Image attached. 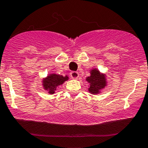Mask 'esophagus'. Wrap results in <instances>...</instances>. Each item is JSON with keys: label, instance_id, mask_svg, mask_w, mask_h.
Masks as SVG:
<instances>
[{"label": "esophagus", "instance_id": "34e87169", "mask_svg": "<svg viewBox=\"0 0 148 148\" xmlns=\"http://www.w3.org/2000/svg\"><path fill=\"white\" fill-rule=\"evenodd\" d=\"M70 76L72 79H77L79 77V74L77 71H71L70 74Z\"/></svg>", "mask_w": 148, "mask_h": 148}]
</instances>
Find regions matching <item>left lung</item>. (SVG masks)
<instances>
[{
  "instance_id": "left-lung-1",
  "label": "left lung",
  "mask_w": 148,
  "mask_h": 148,
  "mask_svg": "<svg viewBox=\"0 0 148 148\" xmlns=\"http://www.w3.org/2000/svg\"><path fill=\"white\" fill-rule=\"evenodd\" d=\"M86 81H88L90 84L88 92L93 95L100 93V91L102 88H104L106 86L105 75L101 74L96 69L91 71V75L86 78Z\"/></svg>"
}]
</instances>
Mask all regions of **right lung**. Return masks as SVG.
I'll list each match as a JSON object with an SVG mask.
<instances>
[{
  "instance_id": "add662e5",
  "label": "right lung",
  "mask_w": 148,
  "mask_h": 148,
  "mask_svg": "<svg viewBox=\"0 0 148 148\" xmlns=\"http://www.w3.org/2000/svg\"><path fill=\"white\" fill-rule=\"evenodd\" d=\"M69 79V77L65 76L63 77L59 74H52L47 76L45 79H43V87L45 90H47L49 94L55 93L56 88L62 85L65 81Z\"/></svg>"
}]
</instances>
